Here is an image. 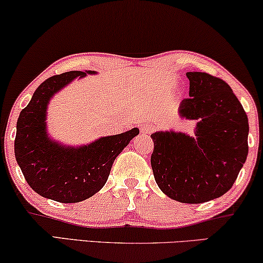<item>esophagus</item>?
<instances>
[{
    "label": "esophagus",
    "instance_id": "1",
    "mask_svg": "<svg viewBox=\"0 0 263 263\" xmlns=\"http://www.w3.org/2000/svg\"><path fill=\"white\" fill-rule=\"evenodd\" d=\"M140 130H141L143 134H151V133L153 132V127L148 123H142L140 124Z\"/></svg>",
    "mask_w": 263,
    "mask_h": 263
}]
</instances>
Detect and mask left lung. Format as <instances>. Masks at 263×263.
<instances>
[{
	"mask_svg": "<svg viewBox=\"0 0 263 263\" xmlns=\"http://www.w3.org/2000/svg\"><path fill=\"white\" fill-rule=\"evenodd\" d=\"M189 98L182 117L197 120L196 138L182 133L151 135V165L161 192L183 203H202L232 188L248 156L249 123L242 104L221 79L188 71Z\"/></svg>",
	"mask_w": 263,
	"mask_h": 263,
	"instance_id": "obj_1",
	"label": "left lung"
}]
</instances>
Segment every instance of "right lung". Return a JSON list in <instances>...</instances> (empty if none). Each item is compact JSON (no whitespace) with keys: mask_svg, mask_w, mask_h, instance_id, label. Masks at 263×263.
Here are the masks:
<instances>
[{"mask_svg":"<svg viewBox=\"0 0 263 263\" xmlns=\"http://www.w3.org/2000/svg\"><path fill=\"white\" fill-rule=\"evenodd\" d=\"M86 74L93 71H67L46 79L16 122L14 152L25 179L35 193L57 202H80L98 193L115 159L139 134L134 128L79 148L60 146L48 139L45 115L50 98L73 79Z\"/></svg>","mask_w":263,"mask_h":263,"instance_id":"right-lung-1","label":"right lung"}]
</instances>
